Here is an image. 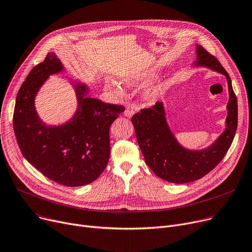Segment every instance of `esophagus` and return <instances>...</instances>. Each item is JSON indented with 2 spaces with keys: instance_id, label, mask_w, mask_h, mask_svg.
I'll return each instance as SVG.
<instances>
[{
  "instance_id": "obj_1",
  "label": "esophagus",
  "mask_w": 252,
  "mask_h": 252,
  "mask_svg": "<svg viewBox=\"0 0 252 252\" xmlns=\"http://www.w3.org/2000/svg\"><path fill=\"white\" fill-rule=\"evenodd\" d=\"M124 115L126 116V117H128V118H131L132 116L134 115V111H133L132 109H130V108H127V109L124 111Z\"/></svg>"
}]
</instances>
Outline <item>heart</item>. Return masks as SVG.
<instances>
[{
  "instance_id": "1",
  "label": "heart",
  "mask_w": 252,
  "mask_h": 252,
  "mask_svg": "<svg viewBox=\"0 0 252 252\" xmlns=\"http://www.w3.org/2000/svg\"><path fill=\"white\" fill-rule=\"evenodd\" d=\"M153 76H154V72H144V73L138 74V75L128 76L124 80V82L128 86H135L137 84H142V83H146V82L150 81L151 77H153ZM106 89H107V91H109L110 93H112L116 95H122L124 94V89L120 85V83L113 81V80H108L106 82ZM159 93H160V89L153 88L147 92V95L149 96V98H154V96H157Z\"/></svg>"
}]
</instances>
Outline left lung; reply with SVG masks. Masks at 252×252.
I'll return each instance as SVG.
<instances>
[{"mask_svg":"<svg viewBox=\"0 0 252 252\" xmlns=\"http://www.w3.org/2000/svg\"><path fill=\"white\" fill-rule=\"evenodd\" d=\"M195 65L206 66L224 74L228 83L226 129L211 146L203 150L183 147L167 125L163 104L160 102L151 108L140 110L131 119L146 164L158 178L173 184L200 180L215 168L230 148L237 129V98L228 72L215 56L199 44Z\"/></svg>","mask_w":252,"mask_h":252,"instance_id":"8db88e82","label":"left lung"}]
</instances>
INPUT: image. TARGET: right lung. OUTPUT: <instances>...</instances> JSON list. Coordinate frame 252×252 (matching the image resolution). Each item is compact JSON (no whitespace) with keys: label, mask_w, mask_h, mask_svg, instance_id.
I'll return each instance as SVG.
<instances>
[{"label":"right lung","mask_w":252,"mask_h":252,"mask_svg":"<svg viewBox=\"0 0 252 252\" xmlns=\"http://www.w3.org/2000/svg\"><path fill=\"white\" fill-rule=\"evenodd\" d=\"M63 70L53 52L31 69L17 94L13 127L28 162L57 184L81 187L98 179L106 168L110 127L125 108L91 98L87 86L77 84L79 108L71 120L61 126H46L36 113L35 95L50 74Z\"/></svg>","instance_id":"1"}]
</instances>
